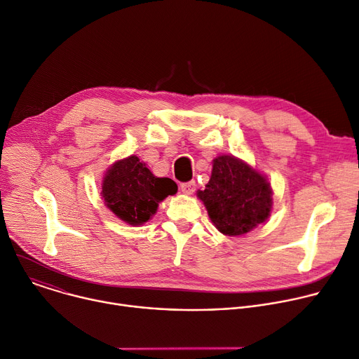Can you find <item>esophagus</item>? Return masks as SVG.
Listing matches in <instances>:
<instances>
[{
  "label": "esophagus",
  "mask_w": 359,
  "mask_h": 359,
  "mask_svg": "<svg viewBox=\"0 0 359 359\" xmlns=\"http://www.w3.org/2000/svg\"><path fill=\"white\" fill-rule=\"evenodd\" d=\"M180 190H182L184 194H193L194 190H196V183H194V182L182 183V184H180Z\"/></svg>",
  "instance_id": "esophagus-1"
}]
</instances>
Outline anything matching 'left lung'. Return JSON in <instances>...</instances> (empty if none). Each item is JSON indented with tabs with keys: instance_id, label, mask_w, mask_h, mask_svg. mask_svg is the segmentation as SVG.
I'll return each instance as SVG.
<instances>
[{
	"instance_id": "8db88e82",
	"label": "left lung",
	"mask_w": 359,
	"mask_h": 359,
	"mask_svg": "<svg viewBox=\"0 0 359 359\" xmlns=\"http://www.w3.org/2000/svg\"><path fill=\"white\" fill-rule=\"evenodd\" d=\"M197 197L216 229L226 236H241L264 223L273 208L267 179L234 156H217L206 189Z\"/></svg>"
}]
</instances>
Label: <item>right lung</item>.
Masks as SVG:
<instances>
[{"mask_svg":"<svg viewBox=\"0 0 359 359\" xmlns=\"http://www.w3.org/2000/svg\"><path fill=\"white\" fill-rule=\"evenodd\" d=\"M177 191L169 177H156L135 155L115 162L102 180L108 209L128 224L139 226L156 213L159 203Z\"/></svg>","mask_w":359,"mask_h":359,"instance_id":"obj_1","label":"right lung"}]
</instances>
